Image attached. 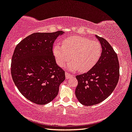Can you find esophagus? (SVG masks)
<instances>
[{
  "mask_svg": "<svg viewBox=\"0 0 132 132\" xmlns=\"http://www.w3.org/2000/svg\"><path fill=\"white\" fill-rule=\"evenodd\" d=\"M65 75H66V79H70V77H72L73 76L72 75H71L70 74H69V73H68V72H66V73H65Z\"/></svg>",
  "mask_w": 132,
  "mask_h": 132,
  "instance_id": "1",
  "label": "esophagus"
}]
</instances>
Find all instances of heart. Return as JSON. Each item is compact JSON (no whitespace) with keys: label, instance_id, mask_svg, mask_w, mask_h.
Segmentation results:
<instances>
[{"label":"heart","instance_id":"heart-1","mask_svg":"<svg viewBox=\"0 0 132 132\" xmlns=\"http://www.w3.org/2000/svg\"><path fill=\"white\" fill-rule=\"evenodd\" d=\"M57 64L60 67L68 66L72 70L79 69L80 72L90 70L99 61L102 54V46L99 42L87 37L73 36L63 41V46L57 43L53 49Z\"/></svg>","mask_w":132,"mask_h":132}]
</instances>
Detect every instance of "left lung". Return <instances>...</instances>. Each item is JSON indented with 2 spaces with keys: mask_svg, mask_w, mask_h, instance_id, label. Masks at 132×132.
<instances>
[{
  "mask_svg": "<svg viewBox=\"0 0 132 132\" xmlns=\"http://www.w3.org/2000/svg\"><path fill=\"white\" fill-rule=\"evenodd\" d=\"M102 46V54L96 65L86 73L76 76L77 85L75 95L83 105L98 104L111 95L119 79L117 54L106 39L96 35Z\"/></svg>",
  "mask_w": 132,
  "mask_h": 132,
  "instance_id": "1",
  "label": "left lung"
}]
</instances>
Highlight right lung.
<instances>
[{
  "label": "right lung",
  "instance_id": "right-lung-1",
  "mask_svg": "<svg viewBox=\"0 0 132 132\" xmlns=\"http://www.w3.org/2000/svg\"><path fill=\"white\" fill-rule=\"evenodd\" d=\"M63 33H34L15 47L12 79L20 92L33 103L43 105L52 101L65 80L64 71L57 65L52 51L54 42Z\"/></svg>",
  "mask_w": 132,
  "mask_h": 132
}]
</instances>
